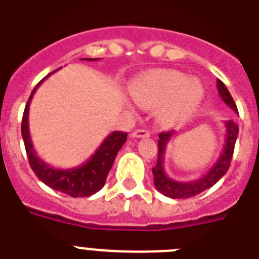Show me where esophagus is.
<instances>
[{"label": "esophagus", "instance_id": "esophagus-1", "mask_svg": "<svg viewBox=\"0 0 259 259\" xmlns=\"http://www.w3.org/2000/svg\"><path fill=\"white\" fill-rule=\"evenodd\" d=\"M149 132L147 130H136L131 134L132 138H136V139H142V138H149Z\"/></svg>", "mask_w": 259, "mask_h": 259}]
</instances>
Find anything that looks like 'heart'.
I'll use <instances>...</instances> for the list:
<instances>
[{"label":"heart","instance_id":"1","mask_svg":"<svg viewBox=\"0 0 259 259\" xmlns=\"http://www.w3.org/2000/svg\"><path fill=\"white\" fill-rule=\"evenodd\" d=\"M130 94L143 107H157L159 121L166 127L179 124L193 112L204 98L197 80L173 70H157L131 83Z\"/></svg>","mask_w":259,"mask_h":259}]
</instances>
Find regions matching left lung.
Instances as JSON below:
<instances>
[{"mask_svg": "<svg viewBox=\"0 0 259 259\" xmlns=\"http://www.w3.org/2000/svg\"><path fill=\"white\" fill-rule=\"evenodd\" d=\"M217 90L221 96V99L224 100V103L226 106H229L236 114H238L237 106L233 100L232 95L228 91L226 86L224 83L217 79ZM225 144L222 148L220 157L217 159L213 166L208 172L202 175L200 179L192 181H176L170 179L165 173L164 169V157H165L166 145L175 135V131L169 132H161L159 135V155H157V164L152 168L153 173V184L155 188L161 194L170 198H189L193 197L196 194L201 193V192L206 191L209 188H211L217 181L221 179L228 169H229L230 161H232L233 152H234V145H236V140L238 138V125L234 120L225 121Z\"/></svg>", "mask_w": 259, "mask_h": 259, "instance_id": "left-lung-1", "label": "left lung"}]
</instances>
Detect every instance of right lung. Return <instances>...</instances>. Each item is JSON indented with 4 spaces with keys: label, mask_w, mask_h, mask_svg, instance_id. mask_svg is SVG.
I'll use <instances>...</instances> for the list:
<instances>
[{
    "label": "right lung",
    "mask_w": 259,
    "mask_h": 259,
    "mask_svg": "<svg viewBox=\"0 0 259 259\" xmlns=\"http://www.w3.org/2000/svg\"><path fill=\"white\" fill-rule=\"evenodd\" d=\"M84 59L86 61H96L99 58H84ZM42 82H44V79L35 86L29 100H27V104L25 107V111H23L22 125H21V132H22V139L23 143H25L30 166L35 173V176L42 183L46 184L48 187H50L51 189L68 194L71 197H89L104 187L108 172L114 164V160L119 152V149L127 142V134L115 131L108 135L103 140V143L100 144L99 148L96 149L95 153L82 165L67 168V169L54 168V166L49 165L35 152L29 131L30 103H31L34 93L37 91Z\"/></svg>",
    "instance_id": "1"
}]
</instances>
